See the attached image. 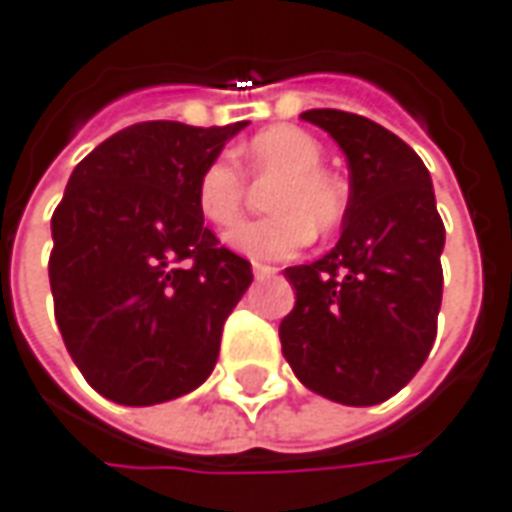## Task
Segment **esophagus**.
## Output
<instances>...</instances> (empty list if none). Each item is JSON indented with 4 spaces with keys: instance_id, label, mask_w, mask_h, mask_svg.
Listing matches in <instances>:
<instances>
[{
    "instance_id": "1",
    "label": "esophagus",
    "mask_w": 512,
    "mask_h": 512,
    "mask_svg": "<svg viewBox=\"0 0 512 512\" xmlns=\"http://www.w3.org/2000/svg\"><path fill=\"white\" fill-rule=\"evenodd\" d=\"M276 273H279V267L253 262V276H256V279H270V276H276Z\"/></svg>"
}]
</instances>
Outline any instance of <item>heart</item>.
<instances>
[{"label": "heart", "mask_w": 512, "mask_h": 512, "mask_svg": "<svg viewBox=\"0 0 512 512\" xmlns=\"http://www.w3.org/2000/svg\"><path fill=\"white\" fill-rule=\"evenodd\" d=\"M253 176H279L267 196L273 216L230 230L227 245L247 259L279 262L299 253L310 242L313 227L333 230L344 216V193L327 176L322 145L299 128H270L259 133L245 150ZM245 173L227 156L210 159L196 179V207L210 225L227 230L245 210Z\"/></svg>", "instance_id": "1"}]
</instances>
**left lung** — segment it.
<instances>
[{"label":"left lung","instance_id":"left-lung-1","mask_svg":"<svg viewBox=\"0 0 512 512\" xmlns=\"http://www.w3.org/2000/svg\"><path fill=\"white\" fill-rule=\"evenodd\" d=\"M347 156L342 239L287 267L296 305L279 325L296 379L330 402L370 407L416 376L442 307L444 225L416 150L344 110H305Z\"/></svg>","mask_w":512,"mask_h":512}]
</instances>
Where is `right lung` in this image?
Returning a JSON list of instances; mask_svg holds the SVG:
<instances>
[{"label":"right lung","mask_w":512,"mask_h":512,"mask_svg":"<svg viewBox=\"0 0 512 512\" xmlns=\"http://www.w3.org/2000/svg\"><path fill=\"white\" fill-rule=\"evenodd\" d=\"M247 122H139L73 168L50 219V293L70 359L105 399H179L213 373L253 282L196 207V179Z\"/></svg>","instance_id":"right-lung-1"}]
</instances>
